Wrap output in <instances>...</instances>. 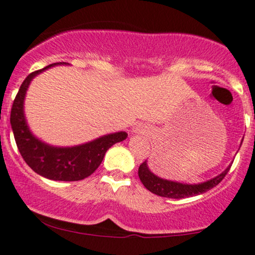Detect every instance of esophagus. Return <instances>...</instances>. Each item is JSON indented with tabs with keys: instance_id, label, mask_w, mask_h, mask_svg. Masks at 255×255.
Segmentation results:
<instances>
[{
	"instance_id": "1",
	"label": "esophagus",
	"mask_w": 255,
	"mask_h": 255,
	"mask_svg": "<svg viewBox=\"0 0 255 255\" xmlns=\"http://www.w3.org/2000/svg\"><path fill=\"white\" fill-rule=\"evenodd\" d=\"M133 131H134V133L141 134V133H145V129L141 127V126H136V127L133 128Z\"/></svg>"
}]
</instances>
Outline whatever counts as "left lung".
I'll return each instance as SVG.
<instances>
[{"mask_svg": "<svg viewBox=\"0 0 255 255\" xmlns=\"http://www.w3.org/2000/svg\"><path fill=\"white\" fill-rule=\"evenodd\" d=\"M231 164H233V163H231ZM231 164L228 166L224 171H222L218 176L213 177L211 180L205 181V182L194 184L181 183L177 182V181L166 180V178L157 176V175H154L153 172L150 170V168H148L147 160H145V162L139 166L137 174H139L140 181H141L142 184L146 187V189H148V191L153 193V194H157L159 195V197L164 198L182 199L203 194V193L210 191L213 187L217 186V184L223 180L225 175L228 174Z\"/></svg>", "mask_w": 255, "mask_h": 255, "instance_id": "1", "label": "left lung"}]
</instances>
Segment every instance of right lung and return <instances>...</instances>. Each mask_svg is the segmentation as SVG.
I'll list each match as a JSON object with an SVG mask.
<instances>
[{
  "label": "right lung",
  "mask_w": 255,
  "mask_h": 255,
  "mask_svg": "<svg viewBox=\"0 0 255 255\" xmlns=\"http://www.w3.org/2000/svg\"><path fill=\"white\" fill-rule=\"evenodd\" d=\"M57 62L31 73L20 86L10 111V125L20 154L27 165L40 176L54 181H80L89 177L101 165L107 152L114 144L124 141L128 134L116 131L99 136L92 141L77 146H52L42 141L32 133L25 118V96L33 78L55 66Z\"/></svg>",
  "instance_id": "1"
}]
</instances>
